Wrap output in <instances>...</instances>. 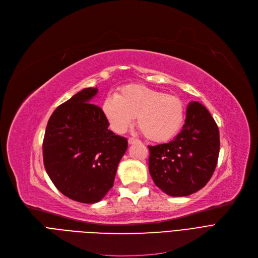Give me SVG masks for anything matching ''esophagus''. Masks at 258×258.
Masks as SVG:
<instances>
[{
    "instance_id": "34e87169",
    "label": "esophagus",
    "mask_w": 258,
    "mask_h": 258,
    "mask_svg": "<svg viewBox=\"0 0 258 258\" xmlns=\"http://www.w3.org/2000/svg\"><path fill=\"white\" fill-rule=\"evenodd\" d=\"M140 141L138 139L135 138H128V144H135V143H139Z\"/></svg>"
}]
</instances>
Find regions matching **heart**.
<instances>
[{"label":"heart","mask_w":258,"mask_h":258,"mask_svg":"<svg viewBox=\"0 0 258 258\" xmlns=\"http://www.w3.org/2000/svg\"><path fill=\"white\" fill-rule=\"evenodd\" d=\"M102 113L116 133L125 132L137 117L138 127L154 142L170 140L184 120L180 98L143 85L125 86L116 96L105 98Z\"/></svg>","instance_id":"1"}]
</instances>
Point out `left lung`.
<instances>
[{
    "mask_svg": "<svg viewBox=\"0 0 258 258\" xmlns=\"http://www.w3.org/2000/svg\"><path fill=\"white\" fill-rule=\"evenodd\" d=\"M148 148V167L155 184L168 196L186 197L212 177L220 154L219 127L204 105L191 102L178 136Z\"/></svg>",
    "mask_w": 258,
    "mask_h": 258,
    "instance_id": "8db88e82",
    "label": "left lung"
}]
</instances>
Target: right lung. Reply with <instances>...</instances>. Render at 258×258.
<instances>
[{"label": "right lung", "mask_w": 258, "mask_h": 258, "mask_svg": "<svg viewBox=\"0 0 258 258\" xmlns=\"http://www.w3.org/2000/svg\"><path fill=\"white\" fill-rule=\"evenodd\" d=\"M98 92L88 88L56 107L43 141L46 171L69 199L93 204L114 185L127 140L108 130L102 110L89 101Z\"/></svg>", "instance_id": "1"}]
</instances>
